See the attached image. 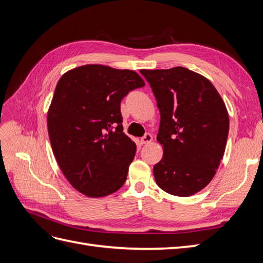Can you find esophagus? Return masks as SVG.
Here are the masks:
<instances>
[{
  "label": "esophagus",
  "instance_id": "esophagus-1",
  "mask_svg": "<svg viewBox=\"0 0 263 263\" xmlns=\"http://www.w3.org/2000/svg\"><path fill=\"white\" fill-rule=\"evenodd\" d=\"M151 141H153V135H151V134H146L145 136L140 139V142L142 145L149 144V142H151Z\"/></svg>",
  "mask_w": 263,
  "mask_h": 263
}]
</instances>
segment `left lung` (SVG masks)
<instances>
[{
    "label": "left lung",
    "mask_w": 263,
    "mask_h": 263,
    "mask_svg": "<svg viewBox=\"0 0 263 263\" xmlns=\"http://www.w3.org/2000/svg\"><path fill=\"white\" fill-rule=\"evenodd\" d=\"M160 110L157 140L163 157L154 166L158 186L190 196L214 178L226 148L229 117L209 79L183 67L140 70Z\"/></svg>",
    "instance_id": "left-lung-1"
}]
</instances>
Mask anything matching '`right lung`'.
I'll list each match as a JSON object with an SVG mask.
<instances>
[{
	"label": "right lung",
	"mask_w": 263,
	"mask_h": 263,
	"mask_svg": "<svg viewBox=\"0 0 263 263\" xmlns=\"http://www.w3.org/2000/svg\"><path fill=\"white\" fill-rule=\"evenodd\" d=\"M145 82L133 70L85 65L63 74L47 115L51 148L79 192L103 197L123 186L136 144L123 132L121 102Z\"/></svg>",
	"instance_id": "obj_1"
}]
</instances>
